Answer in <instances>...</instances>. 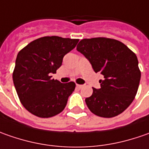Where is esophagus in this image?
Instances as JSON below:
<instances>
[{"label": "esophagus", "instance_id": "obj_1", "mask_svg": "<svg viewBox=\"0 0 149 149\" xmlns=\"http://www.w3.org/2000/svg\"><path fill=\"white\" fill-rule=\"evenodd\" d=\"M77 87L78 89H81V88H82V87H83V85L77 84Z\"/></svg>", "mask_w": 149, "mask_h": 149}]
</instances>
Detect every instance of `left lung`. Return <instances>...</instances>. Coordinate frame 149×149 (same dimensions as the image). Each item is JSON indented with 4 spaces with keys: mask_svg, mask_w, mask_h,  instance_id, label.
Here are the masks:
<instances>
[{
    "mask_svg": "<svg viewBox=\"0 0 149 149\" xmlns=\"http://www.w3.org/2000/svg\"><path fill=\"white\" fill-rule=\"evenodd\" d=\"M77 50L83 54L95 72H100V88L86 98L96 116L111 118L121 114L135 97L141 77L137 56L118 40L106 38L81 39Z\"/></svg>",
    "mask_w": 149,
    "mask_h": 149,
    "instance_id": "left-lung-1",
    "label": "left lung"
}]
</instances>
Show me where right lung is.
<instances>
[{
	"label": "right lung",
	"instance_id": "right-lung-1",
	"mask_svg": "<svg viewBox=\"0 0 149 149\" xmlns=\"http://www.w3.org/2000/svg\"><path fill=\"white\" fill-rule=\"evenodd\" d=\"M79 39L47 36L32 41L19 52L13 82L22 105L34 116L49 118L64 110L74 91L73 81L61 83L52 79L66 54Z\"/></svg>",
	"mask_w": 149,
	"mask_h": 149
}]
</instances>
